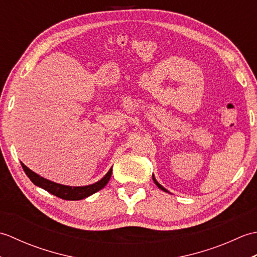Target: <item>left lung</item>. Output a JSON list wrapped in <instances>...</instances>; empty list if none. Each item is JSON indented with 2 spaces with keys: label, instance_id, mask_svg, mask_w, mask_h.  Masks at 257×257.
<instances>
[{
  "label": "left lung",
  "instance_id": "obj_1",
  "mask_svg": "<svg viewBox=\"0 0 257 257\" xmlns=\"http://www.w3.org/2000/svg\"><path fill=\"white\" fill-rule=\"evenodd\" d=\"M152 180H154V182L156 183V185H157V187H158V188H159V189H161L162 191H165V192H169V191H168L167 189H165V188H163V187H162V185H161V184H160L159 182H158V181H157V180H156V178H155V176H154V174H152Z\"/></svg>",
  "mask_w": 257,
  "mask_h": 257
}]
</instances>
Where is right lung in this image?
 I'll use <instances>...</instances> for the list:
<instances>
[{
	"label": "right lung",
	"mask_w": 257,
	"mask_h": 257,
	"mask_svg": "<svg viewBox=\"0 0 257 257\" xmlns=\"http://www.w3.org/2000/svg\"><path fill=\"white\" fill-rule=\"evenodd\" d=\"M22 168H23L26 176L29 177L31 181L35 185H37V187L46 190L47 192L56 195L63 200H69V201H77V200H83L85 198H88L89 195L98 192V191L101 190L102 188H105V185L108 183L112 172V167H111L109 169V171L106 173V176L101 178L99 181H97L92 184H88V185H83V187H70V185H64V184L53 182L51 180H47L45 178L38 176L37 173H35L34 171H32L31 169L27 168L24 163H22Z\"/></svg>",
	"instance_id": "obj_1"
}]
</instances>
